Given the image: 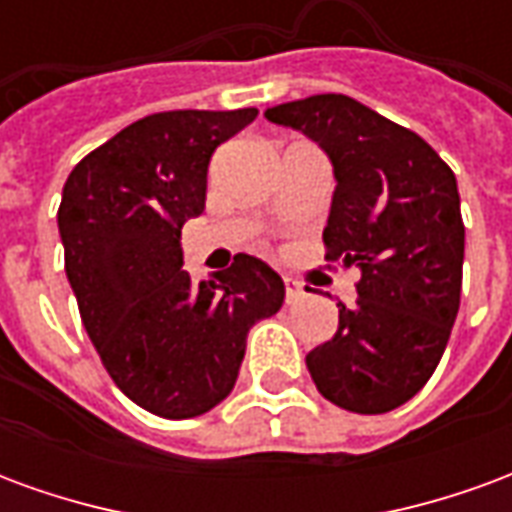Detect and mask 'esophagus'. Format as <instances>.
I'll return each instance as SVG.
<instances>
[{
	"label": "esophagus",
	"instance_id": "1",
	"mask_svg": "<svg viewBox=\"0 0 512 512\" xmlns=\"http://www.w3.org/2000/svg\"><path fill=\"white\" fill-rule=\"evenodd\" d=\"M301 299H304V288H301L296 279L285 277V301H288V304H296V301Z\"/></svg>",
	"mask_w": 512,
	"mask_h": 512
}]
</instances>
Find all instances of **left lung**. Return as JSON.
<instances>
[{
  "label": "left lung",
  "mask_w": 512,
  "mask_h": 512,
  "mask_svg": "<svg viewBox=\"0 0 512 512\" xmlns=\"http://www.w3.org/2000/svg\"><path fill=\"white\" fill-rule=\"evenodd\" d=\"M318 142L337 189L323 230L326 260L356 266L354 307L307 354L326 400L384 414L428 384L461 307L463 219L452 169L408 128L348 95H310L266 109Z\"/></svg>",
  "instance_id": "1"
}]
</instances>
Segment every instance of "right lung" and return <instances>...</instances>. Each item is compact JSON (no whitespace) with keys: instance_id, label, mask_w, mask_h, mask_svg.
Wrapping results in <instances>:
<instances>
[{"instance_id":"add662e5","label":"right lung","mask_w":512,"mask_h":512,"mask_svg":"<svg viewBox=\"0 0 512 512\" xmlns=\"http://www.w3.org/2000/svg\"><path fill=\"white\" fill-rule=\"evenodd\" d=\"M257 109H178L136 120L65 180V274L120 392L164 419L200 417L233 392L246 334L279 312L285 282L252 255L211 282L183 271L180 227L205 211L216 147Z\"/></svg>"}]
</instances>
